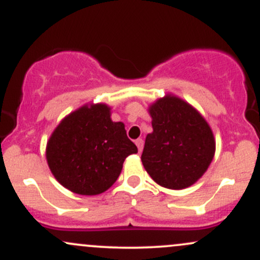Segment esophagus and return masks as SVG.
<instances>
[{
    "mask_svg": "<svg viewBox=\"0 0 260 260\" xmlns=\"http://www.w3.org/2000/svg\"><path fill=\"white\" fill-rule=\"evenodd\" d=\"M136 144H137V147H138L139 153H142V150H143V145H144V142H143V139H142V138L137 139V140H136Z\"/></svg>",
    "mask_w": 260,
    "mask_h": 260,
    "instance_id": "1",
    "label": "esophagus"
}]
</instances>
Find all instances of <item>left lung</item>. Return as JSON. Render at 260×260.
<instances>
[{
    "instance_id": "8db88e82",
    "label": "left lung",
    "mask_w": 260,
    "mask_h": 260,
    "mask_svg": "<svg viewBox=\"0 0 260 260\" xmlns=\"http://www.w3.org/2000/svg\"><path fill=\"white\" fill-rule=\"evenodd\" d=\"M153 132L145 138L142 162L153 180L184 189L205 174L215 154L213 131L198 110L172 94L148 109Z\"/></svg>"
}]
</instances>
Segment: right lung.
Returning a JSON list of instances; mask_svg holds the SVG:
<instances>
[{
  "mask_svg": "<svg viewBox=\"0 0 260 260\" xmlns=\"http://www.w3.org/2000/svg\"><path fill=\"white\" fill-rule=\"evenodd\" d=\"M137 153L124 123L111 120V107L106 104H86L71 112L46 145V160L56 180L82 196L109 189L120 176L124 159Z\"/></svg>",
  "mask_w": 260,
  "mask_h": 260,
  "instance_id": "obj_1",
  "label": "right lung"
}]
</instances>
